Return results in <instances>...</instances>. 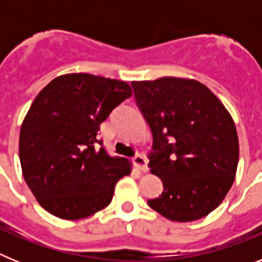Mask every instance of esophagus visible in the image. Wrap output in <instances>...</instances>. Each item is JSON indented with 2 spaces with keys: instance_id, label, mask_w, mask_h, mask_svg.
Returning a JSON list of instances; mask_svg holds the SVG:
<instances>
[{
  "instance_id": "1",
  "label": "esophagus",
  "mask_w": 262,
  "mask_h": 262,
  "mask_svg": "<svg viewBox=\"0 0 262 262\" xmlns=\"http://www.w3.org/2000/svg\"><path fill=\"white\" fill-rule=\"evenodd\" d=\"M134 164H135L136 168L140 170V172H147L148 170V164H147V159L142 155H136L134 157Z\"/></svg>"
}]
</instances>
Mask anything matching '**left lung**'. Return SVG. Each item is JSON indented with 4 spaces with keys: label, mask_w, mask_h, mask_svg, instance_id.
Wrapping results in <instances>:
<instances>
[{
    "label": "left lung",
    "mask_w": 262,
    "mask_h": 262,
    "mask_svg": "<svg viewBox=\"0 0 262 262\" xmlns=\"http://www.w3.org/2000/svg\"><path fill=\"white\" fill-rule=\"evenodd\" d=\"M131 85L154 134L151 173L164 185L163 194L148 206L180 223L207 216L230 191L239 163L230 111L193 78L166 76Z\"/></svg>",
    "instance_id": "obj_1"
}]
</instances>
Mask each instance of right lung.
<instances>
[{
    "label": "right lung",
    "mask_w": 262,
    "mask_h": 262,
    "mask_svg": "<svg viewBox=\"0 0 262 262\" xmlns=\"http://www.w3.org/2000/svg\"><path fill=\"white\" fill-rule=\"evenodd\" d=\"M131 96L126 81L89 73L61 75L39 92L20 126L19 160L46 211L78 221L110 205L133 163L97 148V135L111 110Z\"/></svg>",
    "instance_id": "add662e5"
}]
</instances>
